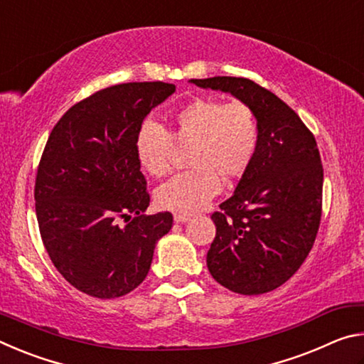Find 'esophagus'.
Masks as SVG:
<instances>
[{"instance_id":"esophagus-1","label":"esophagus","mask_w":364,"mask_h":364,"mask_svg":"<svg viewBox=\"0 0 364 364\" xmlns=\"http://www.w3.org/2000/svg\"><path fill=\"white\" fill-rule=\"evenodd\" d=\"M173 218L176 223H184V221H188L191 218V215L189 213H175Z\"/></svg>"}]
</instances>
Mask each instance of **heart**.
I'll return each instance as SVG.
<instances>
[{
  "label": "heart",
  "mask_w": 364,
  "mask_h": 364,
  "mask_svg": "<svg viewBox=\"0 0 364 364\" xmlns=\"http://www.w3.org/2000/svg\"><path fill=\"white\" fill-rule=\"evenodd\" d=\"M173 141L191 144L189 171L176 175L156 193L167 210L193 213L204 208L221 188L245 175L257 156L260 127L247 102L194 97L175 110L168 128L146 122L136 134V156L147 173L160 178L171 168Z\"/></svg>",
  "instance_id": "b5f03b06"
}]
</instances>
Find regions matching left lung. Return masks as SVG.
Wrapping results in <instances>:
<instances>
[{
	"label": "left lung",
	"mask_w": 364,
	"mask_h": 364,
	"mask_svg": "<svg viewBox=\"0 0 364 364\" xmlns=\"http://www.w3.org/2000/svg\"><path fill=\"white\" fill-rule=\"evenodd\" d=\"M191 82L247 102L260 127L250 168L212 213L217 234L207 252L208 271L236 294L274 291L301 267L319 230L323 164L316 139L284 101L249 78Z\"/></svg>",
	"instance_id": "left-lung-1"
}]
</instances>
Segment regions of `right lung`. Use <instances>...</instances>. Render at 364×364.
Masks as SVG:
<instances>
[{"instance_id": "obj_1", "label": "right lung", "mask_w": 364, "mask_h": 364, "mask_svg": "<svg viewBox=\"0 0 364 364\" xmlns=\"http://www.w3.org/2000/svg\"><path fill=\"white\" fill-rule=\"evenodd\" d=\"M173 91L164 82L100 90L73 104L46 141L35 180L41 241L65 281L91 297L138 287L173 225L170 212L143 213L151 196L136 156L143 120Z\"/></svg>"}]
</instances>
